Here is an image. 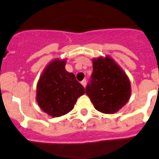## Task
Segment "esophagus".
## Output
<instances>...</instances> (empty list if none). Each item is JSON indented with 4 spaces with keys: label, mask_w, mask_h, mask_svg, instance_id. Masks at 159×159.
I'll return each mask as SVG.
<instances>
[{
    "label": "esophagus",
    "mask_w": 159,
    "mask_h": 159,
    "mask_svg": "<svg viewBox=\"0 0 159 159\" xmlns=\"http://www.w3.org/2000/svg\"><path fill=\"white\" fill-rule=\"evenodd\" d=\"M81 84L84 86V88H85V87H86V80H85V79L83 80V81H81Z\"/></svg>",
    "instance_id": "obj_1"
}]
</instances>
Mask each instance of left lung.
I'll return each instance as SVG.
<instances>
[{
  "instance_id": "obj_1",
  "label": "left lung",
  "mask_w": 159,
  "mask_h": 159,
  "mask_svg": "<svg viewBox=\"0 0 159 159\" xmlns=\"http://www.w3.org/2000/svg\"><path fill=\"white\" fill-rule=\"evenodd\" d=\"M86 93L96 110L111 114L121 109L129 99V80L110 57L93 59V72L87 84Z\"/></svg>"
}]
</instances>
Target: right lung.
I'll use <instances>...</instances> for the list:
<instances>
[{"label": "right lung", "mask_w": 159, "mask_h": 159, "mask_svg": "<svg viewBox=\"0 0 159 159\" xmlns=\"http://www.w3.org/2000/svg\"><path fill=\"white\" fill-rule=\"evenodd\" d=\"M65 60L56 59L46 67L36 88V101L42 110L54 117L66 114L85 89L73 73L65 68Z\"/></svg>", "instance_id": "1"}]
</instances>
